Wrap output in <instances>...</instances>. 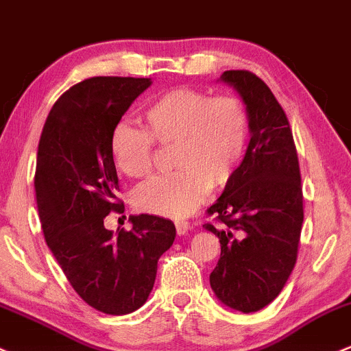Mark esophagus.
I'll return each mask as SVG.
<instances>
[{"mask_svg": "<svg viewBox=\"0 0 351 351\" xmlns=\"http://www.w3.org/2000/svg\"><path fill=\"white\" fill-rule=\"evenodd\" d=\"M175 226H176V233L178 234H186L188 230H190V223L188 221H176Z\"/></svg>", "mask_w": 351, "mask_h": 351, "instance_id": "obj_1", "label": "esophagus"}]
</instances>
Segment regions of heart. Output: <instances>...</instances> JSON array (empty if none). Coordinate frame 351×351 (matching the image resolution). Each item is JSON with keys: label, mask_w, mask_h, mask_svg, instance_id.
Masks as SVG:
<instances>
[{"label": "heart", "mask_w": 351, "mask_h": 351, "mask_svg": "<svg viewBox=\"0 0 351 351\" xmlns=\"http://www.w3.org/2000/svg\"><path fill=\"white\" fill-rule=\"evenodd\" d=\"M143 119L146 130L125 121L111 130L110 153L117 168L130 178L149 175L158 141L176 145L178 171L138 188V210L183 218L202 205L211 186H226L240 169L248 141V113L237 96L173 88L146 106Z\"/></svg>", "instance_id": "obj_1"}]
</instances>
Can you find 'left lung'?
Instances as JSON below:
<instances>
[{
  "label": "left lung",
  "instance_id": "left-lung-1",
  "mask_svg": "<svg viewBox=\"0 0 351 351\" xmlns=\"http://www.w3.org/2000/svg\"><path fill=\"white\" fill-rule=\"evenodd\" d=\"M219 82L243 99L250 143L234 178L208 208L223 223L221 228L203 225L221 245L210 285L223 305L252 313L269 305L293 271L303 223L302 176L290 123L265 82L245 69L225 71Z\"/></svg>",
  "mask_w": 351,
  "mask_h": 351
}]
</instances>
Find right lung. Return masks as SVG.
Here are the masks:
<instances>
[{"instance_id":"right-lung-1","label":"right lung","mask_w":351,"mask_h":351,"mask_svg":"<svg viewBox=\"0 0 351 351\" xmlns=\"http://www.w3.org/2000/svg\"><path fill=\"white\" fill-rule=\"evenodd\" d=\"M148 86L149 78L96 76L71 86L53 105L36 155L38 213L48 248L68 282L90 306L126 315L145 305L158 260L176 228L155 215L130 217L133 228H105L121 211L111 130Z\"/></svg>"}]
</instances>
